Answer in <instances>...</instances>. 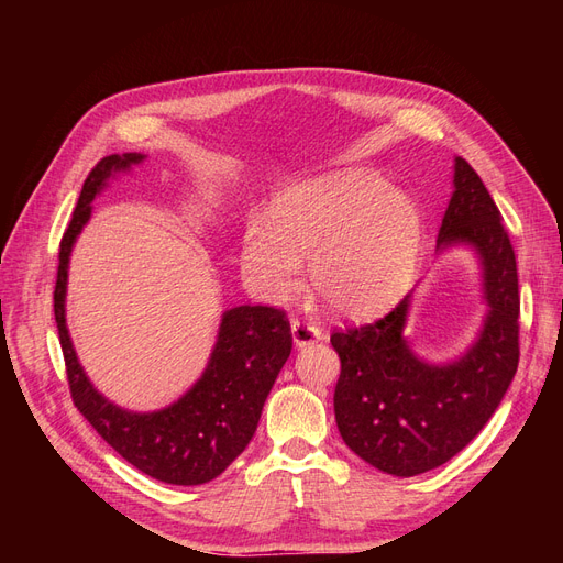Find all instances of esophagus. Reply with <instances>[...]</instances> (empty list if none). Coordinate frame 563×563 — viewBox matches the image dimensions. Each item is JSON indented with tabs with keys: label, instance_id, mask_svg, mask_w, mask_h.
I'll return each mask as SVG.
<instances>
[{
	"label": "esophagus",
	"instance_id": "esophagus-1",
	"mask_svg": "<svg viewBox=\"0 0 563 563\" xmlns=\"http://www.w3.org/2000/svg\"><path fill=\"white\" fill-rule=\"evenodd\" d=\"M291 333H294L296 347H308V345H314L317 340H321L319 327H314V323H310V321L294 319L291 321Z\"/></svg>",
	"mask_w": 563,
	"mask_h": 563
}]
</instances>
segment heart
Listing matches in <instances>:
<instances>
[{
  "mask_svg": "<svg viewBox=\"0 0 563 563\" xmlns=\"http://www.w3.org/2000/svg\"><path fill=\"white\" fill-rule=\"evenodd\" d=\"M422 242L416 201L371 174H338L284 192L265 218H251L242 269L265 300L310 284L343 314H371L397 300L413 277Z\"/></svg>",
  "mask_w": 563,
  "mask_h": 563,
  "instance_id": "b5f03b06",
  "label": "heart"
}]
</instances>
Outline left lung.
<instances>
[{"mask_svg": "<svg viewBox=\"0 0 563 563\" xmlns=\"http://www.w3.org/2000/svg\"><path fill=\"white\" fill-rule=\"evenodd\" d=\"M455 190L437 246L465 242L484 265L488 317L476 345L449 366H430L401 338L408 298L376 321L335 329L333 395L345 444L368 465L416 476L444 465L496 413L519 366V277L503 216L479 174L455 157Z\"/></svg>", "mask_w": 563, "mask_h": 563, "instance_id": "obj_1", "label": "left lung"}]
</instances>
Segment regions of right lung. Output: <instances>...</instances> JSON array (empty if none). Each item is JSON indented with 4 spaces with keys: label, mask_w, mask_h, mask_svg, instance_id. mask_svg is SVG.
I'll return each mask as SVG.
<instances>
[{
    "label": "right lung",
    "mask_w": 563,
    "mask_h": 563,
    "mask_svg": "<svg viewBox=\"0 0 563 563\" xmlns=\"http://www.w3.org/2000/svg\"><path fill=\"white\" fill-rule=\"evenodd\" d=\"M141 155L100 159L84 180L60 249L54 288V314L67 385L79 413L91 428L152 479L199 486L223 474L258 428L263 404L294 347L291 323L275 305H242L223 314L211 362L183 399L157 413H129L106 401L84 376L65 329L67 258L75 236L91 216V199L106 178L141 162Z\"/></svg>",
    "instance_id": "right-lung-1"
}]
</instances>
